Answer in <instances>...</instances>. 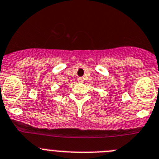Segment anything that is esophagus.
Masks as SVG:
<instances>
[{"label": "esophagus", "mask_w": 159, "mask_h": 159, "mask_svg": "<svg viewBox=\"0 0 159 159\" xmlns=\"http://www.w3.org/2000/svg\"><path fill=\"white\" fill-rule=\"evenodd\" d=\"M77 80H78V82H82L84 81L82 77H78V78H77Z\"/></svg>", "instance_id": "1"}]
</instances>
